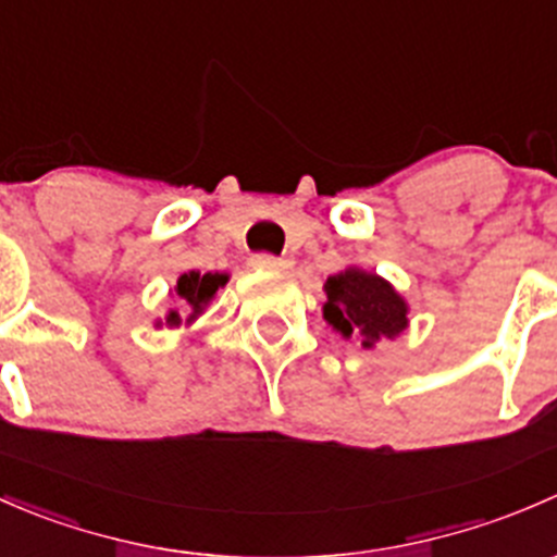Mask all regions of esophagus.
<instances>
[{
	"label": "esophagus",
	"mask_w": 557,
	"mask_h": 557,
	"mask_svg": "<svg viewBox=\"0 0 557 557\" xmlns=\"http://www.w3.org/2000/svg\"><path fill=\"white\" fill-rule=\"evenodd\" d=\"M250 263L258 269H288L290 267L288 258H277V256H272V252H256V256L250 258Z\"/></svg>",
	"instance_id": "1"
}]
</instances>
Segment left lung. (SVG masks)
Here are the masks:
<instances>
[{
    "label": "left lung",
    "instance_id": "8db88e82",
    "mask_svg": "<svg viewBox=\"0 0 557 557\" xmlns=\"http://www.w3.org/2000/svg\"><path fill=\"white\" fill-rule=\"evenodd\" d=\"M323 290V318L347 339L361 336L363 347H374L383 336L393 339L409 325L407 301L380 274L350 267L331 274Z\"/></svg>",
    "mask_w": 557,
    "mask_h": 557
}]
</instances>
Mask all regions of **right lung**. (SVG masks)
<instances>
[{"mask_svg": "<svg viewBox=\"0 0 557 557\" xmlns=\"http://www.w3.org/2000/svg\"><path fill=\"white\" fill-rule=\"evenodd\" d=\"M226 283H228V274H218V272L215 274L212 272L180 274L177 285H174V296H177L180 307H188V318H185V323H194V320L205 312V307L210 305L212 296L218 294V288H223ZM164 323L170 325V329H177V325L183 323V318H180L177 310H170ZM156 325H161V320Z\"/></svg>", "mask_w": 557, "mask_h": 557, "instance_id": "obj_1", "label": "right lung"}]
</instances>
